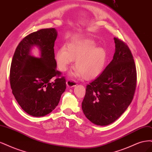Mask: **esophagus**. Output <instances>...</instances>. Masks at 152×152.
Wrapping results in <instances>:
<instances>
[{
    "instance_id": "34e87169",
    "label": "esophagus",
    "mask_w": 152,
    "mask_h": 152,
    "mask_svg": "<svg viewBox=\"0 0 152 152\" xmlns=\"http://www.w3.org/2000/svg\"><path fill=\"white\" fill-rule=\"evenodd\" d=\"M66 85L67 87L71 88L73 86H76L77 85V83L75 81L72 80H67L66 81Z\"/></svg>"
}]
</instances>
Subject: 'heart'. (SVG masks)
Masks as SVG:
<instances>
[{
    "mask_svg": "<svg viewBox=\"0 0 152 152\" xmlns=\"http://www.w3.org/2000/svg\"><path fill=\"white\" fill-rule=\"evenodd\" d=\"M58 69L64 72L75 61L76 69L70 73L72 77L83 76L85 80H91L104 71L107 53L103 47H96L93 40L76 41L67 44L65 48L58 50L56 56Z\"/></svg>",
    "mask_w": 152,
    "mask_h": 152,
    "instance_id": "b5f03b06",
    "label": "heart"
}]
</instances>
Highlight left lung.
Instances as JSON below:
<instances>
[{
	"mask_svg": "<svg viewBox=\"0 0 152 152\" xmlns=\"http://www.w3.org/2000/svg\"><path fill=\"white\" fill-rule=\"evenodd\" d=\"M113 59L102 74L86 86L82 110L86 118L98 126L116 121L130 105L136 86V69L126 44L114 38Z\"/></svg>",
	"mask_w": 152,
	"mask_h": 152,
	"instance_id": "1",
	"label": "left lung"
}]
</instances>
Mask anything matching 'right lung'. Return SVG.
I'll return each mask as SVG.
<instances>
[{
    "instance_id": "add662e5",
    "label": "right lung",
    "mask_w": 152,
    "mask_h": 152,
    "mask_svg": "<svg viewBox=\"0 0 152 152\" xmlns=\"http://www.w3.org/2000/svg\"><path fill=\"white\" fill-rule=\"evenodd\" d=\"M55 28L42 29L30 33L19 43L10 69L12 94L22 109L34 117L45 116L55 109L66 88L65 77L56 69ZM37 46L40 58L32 56L31 49Z\"/></svg>"
}]
</instances>
